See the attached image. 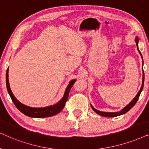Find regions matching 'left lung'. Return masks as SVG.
I'll return each mask as SVG.
<instances>
[{
    "label": "left lung",
    "instance_id": "obj_1",
    "mask_svg": "<svg viewBox=\"0 0 149 149\" xmlns=\"http://www.w3.org/2000/svg\"><path fill=\"white\" fill-rule=\"evenodd\" d=\"M135 41H136V46H137V49L138 50V52H139V54H140V56H141L142 58V56L141 54V53L138 49V42H139V38H138V36H136V38H135ZM142 62H143V60H142ZM142 72H143V74H142V86L140 87V91H138V93H137V95H136V97H134V98L130 102V104H128L125 107H124L123 109L121 110V111L119 112H116V113H109V112H102V111H97L95 109L94 107H93L92 105H91V109H92L94 112H95L97 114H98V115H101V116H104V117H117V116H119V115H123V114H125L127 113L130 111V109H132V107H134V105L136 104V103L137 102L138 98H139V96L140 95V93H141L142 91V89H143V87H144V70H142Z\"/></svg>",
    "mask_w": 149,
    "mask_h": 149
}]
</instances>
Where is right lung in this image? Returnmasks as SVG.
<instances>
[{
	"mask_svg": "<svg viewBox=\"0 0 149 149\" xmlns=\"http://www.w3.org/2000/svg\"><path fill=\"white\" fill-rule=\"evenodd\" d=\"M8 73H9V68H7V72H6V84H7L8 93H9L12 101H13L14 104L15 105V107H17V109L20 112H22V113L26 116L34 118H44L52 117V116H54L60 113L64 109L65 104H66L67 100H68L69 92H70L71 87H72V85H74L75 81H76V79H73V80L69 83L68 87H66V90H65L64 96L56 104L43 108H32L23 104L18 101L15 98V97L14 96L9 86V79H8L9 74H8Z\"/></svg>",
	"mask_w": 149,
	"mask_h": 149,
	"instance_id": "right-lung-1",
	"label": "right lung"
}]
</instances>
